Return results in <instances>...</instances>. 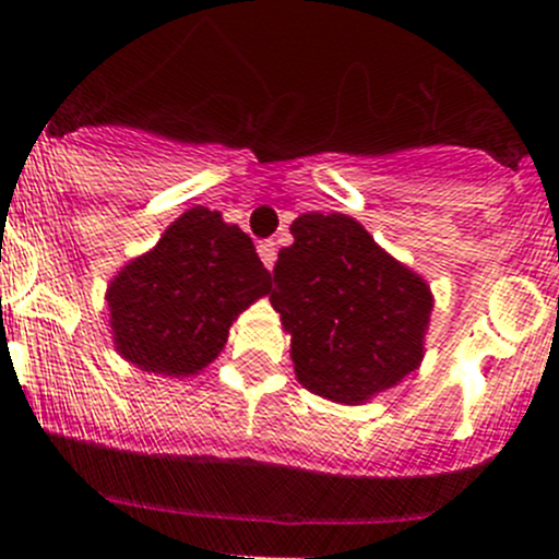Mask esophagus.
<instances>
[{"instance_id":"34e87169","label":"esophagus","mask_w":559,"mask_h":559,"mask_svg":"<svg viewBox=\"0 0 559 559\" xmlns=\"http://www.w3.org/2000/svg\"><path fill=\"white\" fill-rule=\"evenodd\" d=\"M259 255H261V261H264V267L273 270L275 259H278V248H275V242L264 239V242H259Z\"/></svg>"}]
</instances>
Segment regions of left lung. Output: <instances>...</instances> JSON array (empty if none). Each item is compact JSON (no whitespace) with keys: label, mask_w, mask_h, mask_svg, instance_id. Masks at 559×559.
Segmentation results:
<instances>
[{"label":"left lung","mask_w":559,"mask_h":559,"mask_svg":"<svg viewBox=\"0 0 559 559\" xmlns=\"http://www.w3.org/2000/svg\"><path fill=\"white\" fill-rule=\"evenodd\" d=\"M281 248L270 304L292 334L306 390L359 404L424 359L431 292L345 214H304Z\"/></svg>","instance_id":"obj_1"}]
</instances>
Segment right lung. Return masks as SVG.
I'll return each mask as SVG.
<instances>
[{
	"mask_svg": "<svg viewBox=\"0 0 559 559\" xmlns=\"http://www.w3.org/2000/svg\"><path fill=\"white\" fill-rule=\"evenodd\" d=\"M267 292L250 236L198 205L110 281L105 300L124 359L150 373L192 376L217 359L230 323Z\"/></svg>",
	"mask_w": 559,
	"mask_h": 559,
	"instance_id": "obj_1",
	"label": "right lung"
}]
</instances>
